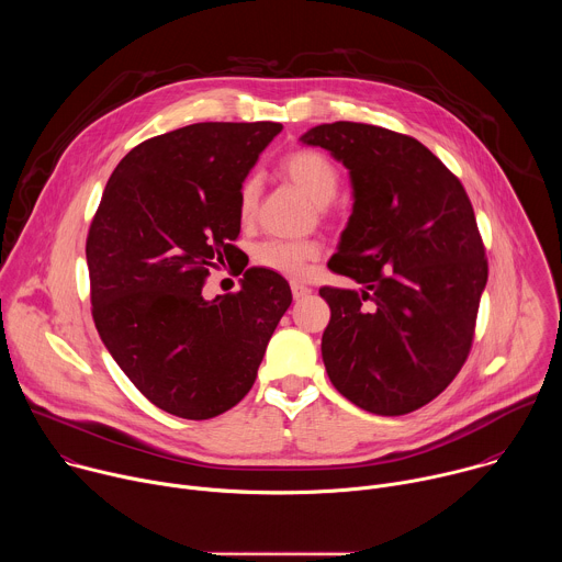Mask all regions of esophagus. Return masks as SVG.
Returning <instances> with one entry per match:
<instances>
[{
  "label": "esophagus",
  "mask_w": 562,
  "mask_h": 562,
  "mask_svg": "<svg viewBox=\"0 0 562 562\" xmlns=\"http://www.w3.org/2000/svg\"><path fill=\"white\" fill-rule=\"evenodd\" d=\"M291 293H293L295 300H302V297H306L311 293V286H306L302 282H291Z\"/></svg>",
  "instance_id": "obj_1"
}]
</instances>
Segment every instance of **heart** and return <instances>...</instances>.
<instances>
[{
	"label": "heart",
	"mask_w": 562,
	"mask_h": 562,
	"mask_svg": "<svg viewBox=\"0 0 562 562\" xmlns=\"http://www.w3.org/2000/svg\"><path fill=\"white\" fill-rule=\"evenodd\" d=\"M280 169L308 200L323 206L325 213L329 211V202L336 198L340 187V171L331 157L315 148H295L282 157ZM258 198L260 180L256 176H247L237 189L239 220L249 222L256 215ZM319 254H323V249L315 239H267L256 249L254 260L258 267L273 273L304 278Z\"/></svg>",
	"instance_id": "b5f03b06"
}]
</instances>
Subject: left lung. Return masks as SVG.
<instances>
[{
    "instance_id": "left-lung-1",
    "label": "left lung",
    "mask_w": 562,
    "mask_h": 562,
    "mask_svg": "<svg viewBox=\"0 0 562 562\" xmlns=\"http://www.w3.org/2000/svg\"><path fill=\"white\" fill-rule=\"evenodd\" d=\"M302 142L331 150L356 195L329 269L362 291L319 289L327 373L364 412H416L451 384L475 336L490 265L469 195L412 135L334 122Z\"/></svg>"
}]
</instances>
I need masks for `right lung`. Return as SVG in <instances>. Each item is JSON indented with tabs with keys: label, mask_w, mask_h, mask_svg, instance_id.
I'll list each match as a JSON object with an SVG mask.
<instances>
[{
	"label": "right lung",
	"mask_w": 562,
	"mask_h": 562,
	"mask_svg": "<svg viewBox=\"0 0 562 562\" xmlns=\"http://www.w3.org/2000/svg\"><path fill=\"white\" fill-rule=\"evenodd\" d=\"M276 122H200L144 139L115 167L87 237L91 313L113 360L162 412L215 418L256 382L291 304L289 282L249 269L204 300L239 249L237 189Z\"/></svg>",
	"instance_id": "1"
}]
</instances>
